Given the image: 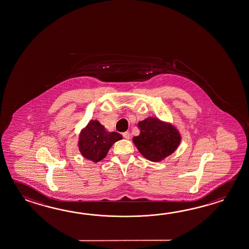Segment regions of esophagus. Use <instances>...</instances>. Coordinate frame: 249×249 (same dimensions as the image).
Segmentation results:
<instances>
[{"mask_svg": "<svg viewBox=\"0 0 249 249\" xmlns=\"http://www.w3.org/2000/svg\"><path fill=\"white\" fill-rule=\"evenodd\" d=\"M122 136H123V137L125 138V139H129L130 138V133L129 132H124L123 134H122Z\"/></svg>", "mask_w": 249, "mask_h": 249, "instance_id": "esophagus-1", "label": "esophagus"}]
</instances>
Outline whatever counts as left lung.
Segmentation results:
<instances>
[{
	"label": "left lung",
	"mask_w": 249,
	"mask_h": 249,
	"mask_svg": "<svg viewBox=\"0 0 249 249\" xmlns=\"http://www.w3.org/2000/svg\"><path fill=\"white\" fill-rule=\"evenodd\" d=\"M140 135L133 137V142L142 155L152 162H160L177 150L181 136L169 122L159 118L148 117L138 122Z\"/></svg>",
	"instance_id": "left-lung-1"
}]
</instances>
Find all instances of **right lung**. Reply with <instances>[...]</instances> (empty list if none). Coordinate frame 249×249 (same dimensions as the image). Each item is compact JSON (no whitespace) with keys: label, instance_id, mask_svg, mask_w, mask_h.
<instances>
[{"label":"right lung","instance_id":"obj_1","mask_svg":"<svg viewBox=\"0 0 249 249\" xmlns=\"http://www.w3.org/2000/svg\"><path fill=\"white\" fill-rule=\"evenodd\" d=\"M117 132H108L97 120H90L79 134L78 149L86 160L97 163L106 158L114 142L122 140Z\"/></svg>","mask_w":249,"mask_h":249}]
</instances>
